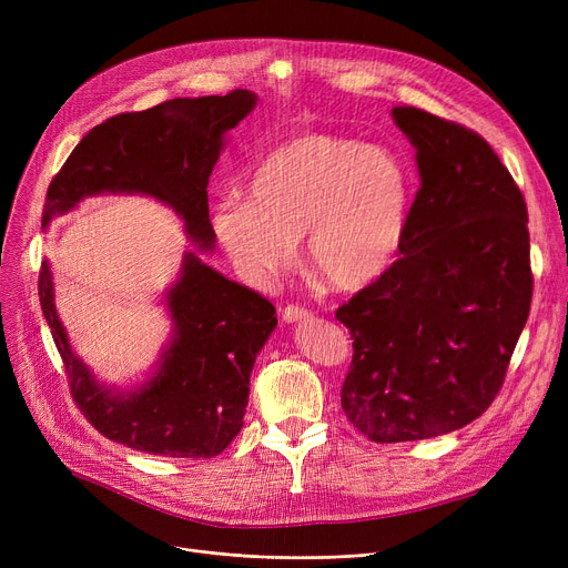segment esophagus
Listing matches in <instances>:
<instances>
[{
    "instance_id": "34e87169",
    "label": "esophagus",
    "mask_w": 568,
    "mask_h": 568,
    "mask_svg": "<svg viewBox=\"0 0 568 568\" xmlns=\"http://www.w3.org/2000/svg\"><path fill=\"white\" fill-rule=\"evenodd\" d=\"M306 317H311V311L304 308V306L290 304V306H285V311H283V320H285V322H300V320H306Z\"/></svg>"
}]
</instances>
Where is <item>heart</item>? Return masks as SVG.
<instances>
[{"mask_svg": "<svg viewBox=\"0 0 568 568\" xmlns=\"http://www.w3.org/2000/svg\"><path fill=\"white\" fill-rule=\"evenodd\" d=\"M246 193L214 209L219 242L242 276L272 281L306 234L308 264L336 290L366 287L386 272L412 200L396 154L334 133H300L268 149Z\"/></svg>", "mask_w": 568, "mask_h": 568, "instance_id": "1", "label": "heart"}]
</instances>
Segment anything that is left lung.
I'll return each mask as SVG.
<instances>
[{
  "label": "left lung",
  "instance_id": "1",
  "mask_svg": "<svg viewBox=\"0 0 568 568\" xmlns=\"http://www.w3.org/2000/svg\"><path fill=\"white\" fill-rule=\"evenodd\" d=\"M396 124L422 186L400 257L336 311L352 336L347 422L377 444L471 424L497 398L529 315L527 204L493 146L412 105Z\"/></svg>",
  "mask_w": 568,
  "mask_h": 568
}]
</instances>
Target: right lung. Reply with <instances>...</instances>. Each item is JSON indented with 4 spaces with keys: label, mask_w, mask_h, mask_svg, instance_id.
Segmentation results:
<instances>
[{
    "label": "right lung",
    "mask_w": 568,
    "mask_h": 568,
    "mask_svg": "<svg viewBox=\"0 0 568 568\" xmlns=\"http://www.w3.org/2000/svg\"><path fill=\"white\" fill-rule=\"evenodd\" d=\"M253 108L255 94L234 89L225 97L172 99L105 119L50 182L43 227L87 195L146 193L174 206L193 242L212 248L209 176L225 133ZM52 296L50 266L41 262V311L64 362L71 398L103 437L152 456L214 458L242 430L255 356L278 324L274 304L260 292L186 253L182 278L168 294L174 338L154 379L129 396L101 386L73 354Z\"/></svg>",
    "instance_id": "obj_1"
}]
</instances>
